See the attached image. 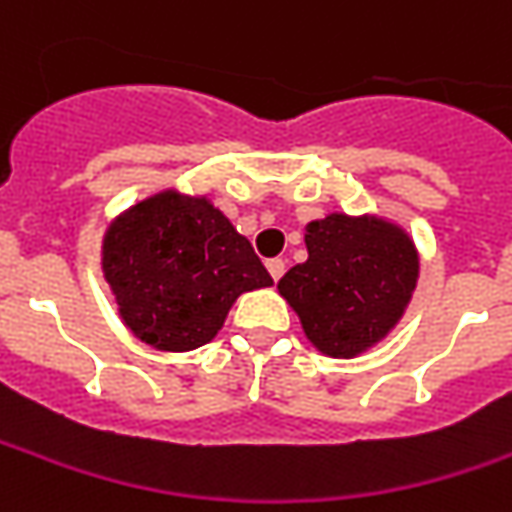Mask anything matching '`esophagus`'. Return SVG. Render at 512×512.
<instances>
[{
	"label": "esophagus",
	"mask_w": 512,
	"mask_h": 512,
	"mask_svg": "<svg viewBox=\"0 0 512 512\" xmlns=\"http://www.w3.org/2000/svg\"><path fill=\"white\" fill-rule=\"evenodd\" d=\"M266 269H269V274L274 280H280L285 274V260L283 257H271V260H266Z\"/></svg>",
	"instance_id": "obj_1"
}]
</instances>
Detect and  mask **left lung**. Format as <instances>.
<instances>
[{"instance_id": "8db88e82", "label": "left lung", "mask_w": 512, "mask_h": 512, "mask_svg": "<svg viewBox=\"0 0 512 512\" xmlns=\"http://www.w3.org/2000/svg\"><path fill=\"white\" fill-rule=\"evenodd\" d=\"M308 260L277 283L319 353L353 358L378 344L412 300L417 249L401 227L375 215H344L305 227Z\"/></svg>"}]
</instances>
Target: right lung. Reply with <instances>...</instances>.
Here are the masks:
<instances>
[{
  "label": "right lung",
  "instance_id": "1",
  "mask_svg": "<svg viewBox=\"0 0 512 512\" xmlns=\"http://www.w3.org/2000/svg\"><path fill=\"white\" fill-rule=\"evenodd\" d=\"M103 277L131 333L168 353L212 342L243 291L271 285L227 215L179 190L139 201L106 229Z\"/></svg>",
  "mask_w": 512,
  "mask_h": 512
}]
</instances>
